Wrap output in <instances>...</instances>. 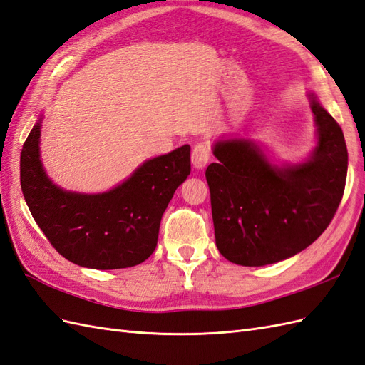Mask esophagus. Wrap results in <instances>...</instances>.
Listing matches in <instances>:
<instances>
[{"instance_id":"1","label":"esophagus","mask_w":365,"mask_h":365,"mask_svg":"<svg viewBox=\"0 0 365 365\" xmlns=\"http://www.w3.org/2000/svg\"><path fill=\"white\" fill-rule=\"evenodd\" d=\"M210 160V147L200 143L192 149V164L195 169H204L205 164Z\"/></svg>"}]
</instances>
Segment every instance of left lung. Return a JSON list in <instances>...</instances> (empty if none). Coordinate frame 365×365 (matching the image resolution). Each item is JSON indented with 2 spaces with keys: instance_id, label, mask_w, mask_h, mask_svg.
Returning <instances> with one entry per match:
<instances>
[{
  "instance_id": "obj_1",
  "label": "left lung",
  "mask_w": 365,
  "mask_h": 365,
  "mask_svg": "<svg viewBox=\"0 0 365 365\" xmlns=\"http://www.w3.org/2000/svg\"><path fill=\"white\" fill-rule=\"evenodd\" d=\"M318 145L297 165L277 167L256 144L224 140L205 170L216 247L247 267L299 253L329 227L346 189L347 145L334 118L310 95Z\"/></svg>"
}]
</instances>
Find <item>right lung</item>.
<instances>
[{
  "mask_svg": "<svg viewBox=\"0 0 365 365\" xmlns=\"http://www.w3.org/2000/svg\"><path fill=\"white\" fill-rule=\"evenodd\" d=\"M39 133L36 123L23 145L19 180L29 210L53 249L96 270L133 267L149 258L163 213L190 175V145L145 161L110 192L83 195L66 192L47 178Z\"/></svg>",
  "mask_w": 365,
  "mask_h": 365,
  "instance_id": "right-lung-1",
  "label": "right lung"
}]
</instances>
